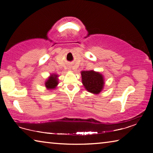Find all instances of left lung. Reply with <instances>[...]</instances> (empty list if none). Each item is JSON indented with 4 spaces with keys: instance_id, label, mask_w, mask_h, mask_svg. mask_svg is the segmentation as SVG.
<instances>
[{
    "instance_id": "left-lung-1",
    "label": "left lung",
    "mask_w": 153,
    "mask_h": 153,
    "mask_svg": "<svg viewBox=\"0 0 153 153\" xmlns=\"http://www.w3.org/2000/svg\"><path fill=\"white\" fill-rule=\"evenodd\" d=\"M82 82L84 88L92 94H98L104 88L105 79L100 72L82 71Z\"/></svg>"
}]
</instances>
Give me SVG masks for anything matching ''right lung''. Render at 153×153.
Returning a JSON list of instances; mask_svg holds the SVG:
<instances>
[{
    "instance_id": "1",
    "label": "right lung",
    "mask_w": 153,
    "mask_h": 153,
    "mask_svg": "<svg viewBox=\"0 0 153 153\" xmlns=\"http://www.w3.org/2000/svg\"><path fill=\"white\" fill-rule=\"evenodd\" d=\"M59 76L56 74H50L47 79L45 81V87L48 90H52L56 88L59 84Z\"/></svg>"
}]
</instances>
